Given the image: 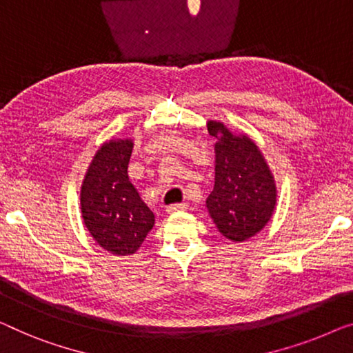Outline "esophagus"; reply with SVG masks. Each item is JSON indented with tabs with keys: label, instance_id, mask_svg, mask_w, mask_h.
I'll return each mask as SVG.
<instances>
[{
	"label": "esophagus",
	"instance_id": "esophagus-1",
	"mask_svg": "<svg viewBox=\"0 0 353 353\" xmlns=\"http://www.w3.org/2000/svg\"><path fill=\"white\" fill-rule=\"evenodd\" d=\"M188 208V203L186 202H180V203H172V205L167 207V212L168 213H175V212H183Z\"/></svg>",
	"mask_w": 353,
	"mask_h": 353
}]
</instances>
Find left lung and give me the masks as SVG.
<instances>
[{"label":"left lung","instance_id":"left-lung-1","mask_svg":"<svg viewBox=\"0 0 353 353\" xmlns=\"http://www.w3.org/2000/svg\"><path fill=\"white\" fill-rule=\"evenodd\" d=\"M216 139L214 186L207 197L208 213L218 231L243 242L261 231L275 208V183L261 151L248 137H236L221 122H208Z\"/></svg>","mask_w":353,"mask_h":353}]
</instances>
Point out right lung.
I'll use <instances>...</instances> for the list:
<instances>
[{
  "label": "right lung",
  "mask_w": 353,
  "mask_h": 353,
  "mask_svg": "<svg viewBox=\"0 0 353 353\" xmlns=\"http://www.w3.org/2000/svg\"><path fill=\"white\" fill-rule=\"evenodd\" d=\"M132 148L130 140L105 143L81 188V212L90 236L100 247L122 256L135 253L154 226V213L141 201L127 173Z\"/></svg>",
  "instance_id": "right-lung-1"
}]
</instances>
